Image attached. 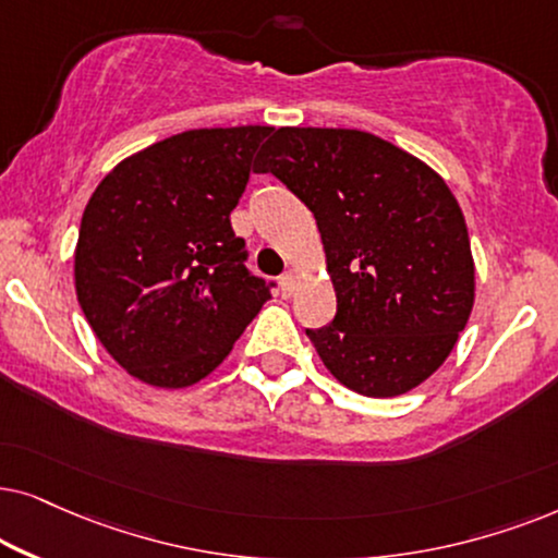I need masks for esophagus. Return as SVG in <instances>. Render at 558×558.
I'll list each match as a JSON object with an SVG mask.
<instances>
[{"mask_svg":"<svg viewBox=\"0 0 558 558\" xmlns=\"http://www.w3.org/2000/svg\"><path fill=\"white\" fill-rule=\"evenodd\" d=\"M293 291H295V272L288 270L280 275V293H283L286 299H291Z\"/></svg>","mask_w":558,"mask_h":558,"instance_id":"obj_1","label":"esophagus"}]
</instances>
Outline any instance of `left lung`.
<instances>
[{
    "label": "left lung",
    "mask_w": 558,
    "mask_h": 558,
    "mask_svg": "<svg viewBox=\"0 0 558 558\" xmlns=\"http://www.w3.org/2000/svg\"><path fill=\"white\" fill-rule=\"evenodd\" d=\"M257 170L316 217L337 314L306 333L331 375L369 398L434 375L474 303L470 234L441 175L388 140L331 128H280Z\"/></svg>",
    "instance_id": "1"
}]
</instances>
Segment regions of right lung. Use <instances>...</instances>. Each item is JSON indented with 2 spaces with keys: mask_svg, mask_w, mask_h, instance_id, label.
Listing matches in <instances>:
<instances>
[{
  "mask_svg": "<svg viewBox=\"0 0 558 558\" xmlns=\"http://www.w3.org/2000/svg\"><path fill=\"white\" fill-rule=\"evenodd\" d=\"M272 128L189 130L122 160L88 198L76 244L86 322L130 375L185 388L211 373L275 288L229 214Z\"/></svg>",
  "mask_w": 558,
  "mask_h": 558,
  "instance_id": "right-lung-1",
  "label": "right lung"
}]
</instances>
